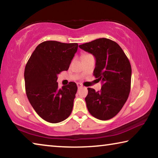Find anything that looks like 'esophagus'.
Here are the masks:
<instances>
[{"mask_svg":"<svg viewBox=\"0 0 158 158\" xmlns=\"http://www.w3.org/2000/svg\"><path fill=\"white\" fill-rule=\"evenodd\" d=\"M77 87H78V89H81V88L83 87V85L80 84V83H77Z\"/></svg>","mask_w":158,"mask_h":158,"instance_id":"1","label":"esophagus"}]
</instances>
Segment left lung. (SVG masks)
Returning <instances> with one entry per match:
<instances>
[{"mask_svg": "<svg viewBox=\"0 0 158 158\" xmlns=\"http://www.w3.org/2000/svg\"><path fill=\"white\" fill-rule=\"evenodd\" d=\"M95 58L93 75L102 82L100 91L88 88L85 98L88 110L102 121L111 119L127 101L131 86L132 68L121 47L116 42L99 38L79 46Z\"/></svg>", "mask_w": 158, "mask_h": 158, "instance_id": "1", "label": "left lung"}]
</instances>
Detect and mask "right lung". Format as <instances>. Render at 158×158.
I'll use <instances>...</instances> for the list:
<instances>
[{
    "label": "right lung",
    "mask_w": 158,
    "mask_h": 158,
    "mask_svg": "<svg viewBox=\"0 0 158 158\" xmlns=\"http://www.w3.org/2000/svg\"><path fill=\"white\" fill-rule=\"evenodd\" d=\"M77 49V43L45 41L35 48L26 64V95L36 113L47 122L63 121L73 110L77 84L69 82L59 89L56 81L58 74L68 69Z\"/></svg>",
    "instance_id": "right-lung-1"
}]
</instances>
